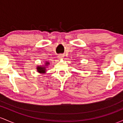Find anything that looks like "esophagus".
Listing matches in <instances>:
<instances>
[{"label":"esophagus","mask_w":123,"mask_h":123,"mask_svg":"<svg viewBox=\"0 0 123 123\" xmlns=\"http://www.w3.org/2000/svg\"><path fill=\"white\" fill-rule=\"evenodd\" d=\"M64 56L62 54H60V55H59L58 56V58L59 59H62L63 58H64Z\"/></svg>","instance_id":"obj_1"}]
</instances>
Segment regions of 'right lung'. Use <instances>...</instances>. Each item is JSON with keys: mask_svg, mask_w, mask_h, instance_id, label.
Masks as SVG:
<instances>
[{"mask_svg": "<svg viewBox=\"0 0 123 123\" xmlns=\"http://www.w3.org/2000/svg\"><path fill=\"white\" fill-rule=\"evenodd\" d=\"M49 65V62L46 61L44 63V65H38L37 67V72L40 74H45L46 73L47 71V68L48 67V66Z\"/></svg>", "mask_w": 123, "mask_h": 123, "instance_id": "add662e5", "label": "right lung"}]
</instances>
